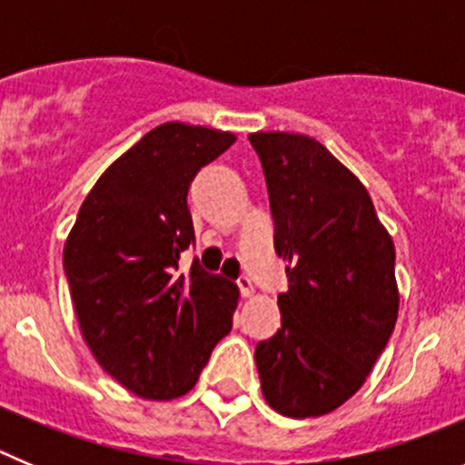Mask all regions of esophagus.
Wrapping results in <instances>:
<instances>
[{"label":"esophagus","instance_id":"34e87169","mask_svg":"<svg viewBox=\"0 0 465 465\" xmlns=\"http://www.w3.org/2000/svg\"><path fill=\"white\" fill-rule=\"evenodd\" d=\"M237 286H240L242 298H252V295H253L252 279H249V277H240V279H237Z\"/></svg>","mask_w":465,"mask_h":465}]
</instances>
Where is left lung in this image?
<instances>
[{
	"instance_id": "obj_1",
	"label": "left lung",
	"mask_w": 465,
	"mask_h": 465,
	"mask_svg": "<svg viewBox=\"0 0 465 465\" xmlns=\"http://www.w3.org/2000/svg\"><path fill=\"white\" fill-rule=\"evenodd\" d=\"M289 262L282 328L256 347L262 396L283 417L332 412L354 396L398 319L396 249L363 183L307 134L253 133Z\"/></svg>"
}]
</instances>
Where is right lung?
Instances as JSON below:
<instances>
[{
    "label": "right lung",
    "mask_w": 465,
    "mask_h": 465,
    "mask_svg": "<svg viewBox=\"0 0 465 465\" xmlns=\"http://www.w3.org/2000/svg\"><path fill=\"white\" fill-rule=\"evenodd\" d=\"M232 133L163 123L97 179L64 242V274L85 344L118 384L146 401L188 393L232 328L240 291L193 261L188 188Z\"/></svg>",
    "instance_id": "add662e5"
}]
</instances>
